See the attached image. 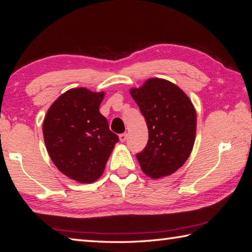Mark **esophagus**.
<instances>
[{"label": "esophagus", "mask_w": 252, "mask_h": 252, "mask_svg": "<svg viewBox=\"0 0 252 252\" xmlns=\"http://www.w3.org/2000/svg\"><path fill=\"white\" fill-rule=\"evenodd\" d=\"M126 133H122V134L119 135V138H120V142H126Z\"/></svg>", "instance_id": "34e87169"}]
</instances>
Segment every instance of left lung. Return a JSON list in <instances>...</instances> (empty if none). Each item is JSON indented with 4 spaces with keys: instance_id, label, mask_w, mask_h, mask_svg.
Returning <instances> with one entry per match:
<instances>
[{
    "instance_id": "obj_1",
    "label": "left lung",
    "mask_w": 252,
    "mask_h": 252,
    "mask_svg": "<svg viewBox=\"0 0 252 252\" xmlns=\"http://www.w3.org/2000/svg\"><path fill=\"white\" fill-rule=\"evenodd\" d=\"M130 93L148 127L147 145L136 155L142 171L152 179L172 174L189 159L194 146V106L178 85L164 79H148Z\"/></svg>"
}]
</instances>
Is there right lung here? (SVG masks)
Returning <instances> with one entry per match:
<instances>
[{
	"label": "right lung",
	"instance_id": "1",
	"mask_svg": "<svg viewBox=\"0 0 252 252\" xmlns=\"http://www.w3.org/2000/svg\"><path fill=\"white\" fill-rule=\"evenodd\" d=\"M104 95L85 88L69 90L52 104L43 121L44 142L52 161L62 173L80 183L100 178L119 142L99 112Z\"/></svg>",
	"mask_w": 252,
	"mask_h": 252
}]
</instances>
